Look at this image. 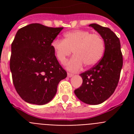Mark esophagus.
Wrapping results in <instances>:
<instances>
[{
  "instance_id": "esophagus-1",
  "label": "esophagus",
  "mask_w": 134,
  "mask_h": 134,
  "mask_svg": "<svg viewBox=\"0 0 134 134\" xmlns=\"http://www.w3.org/2000/svg\"><path fill=\"white\" fill-rule=\"evenodd\" d=\"M74 76V74L69 73V72L67 73V76H68V77H71V76Z\"/></svg>"
}]
</instances>
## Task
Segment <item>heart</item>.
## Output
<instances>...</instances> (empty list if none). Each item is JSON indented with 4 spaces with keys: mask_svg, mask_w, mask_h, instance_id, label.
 Listing matches in <instances>:
<instances>
[{
    "mask_svg": "<svg viewBox=\"0 0 134 134\" xmlns=\"http://www.w3.org/2000/svg\"><path fill=\"white\" fill-rule=\"evenodd\" d=\"M64 37V40L53 41L51 47L56 58L62 64L66 63L73 50L75 55L67 65L70 71H79L83 63L87 67L93 66L103 56L105 44L99 34L86 30H76L66 32Z\"/></svg>",
    "mask_w": 134,
    "mask_h": 134,
    "instance_id": "obj_1",
    "label": "heart"
}]
</instances>
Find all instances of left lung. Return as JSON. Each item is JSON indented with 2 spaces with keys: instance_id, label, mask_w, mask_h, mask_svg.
Masks as SVG:
<instances>
[{
  "instance_id": "1",
  "label": "left lung",
  "mask_w": 134,
  "mask_h": 134,
  "mask_svg": "<svg viewBox=\"0 0 134 134\" xmlns=\"http://www.w3.org/2000/svg\"><path fill=\"white\" fill-rule=\"evenodd\" d=\"M90 26L103 37L105 51L94 67L80 74L83 83L74 93L84 103L97 105L103 103L114 92L120 76L123 58L120 40L110 28L96 24Z\"/></svg>"
}]
</instances>
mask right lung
Returning a JSON list of instances; mask_svg holds the SVG:
<instances>
[{
  "instance_id": "add662e5",
  "label": "right lung",
  "mask_w": 134,
  "mask_h": 134,
  "mask_svg": "<svg viewBox=\"0 0 134 134\" xmlns=\"http://www.w3.org/2000/svg\"><path fill=\"white\" fill-rule=\"evenodd\" d=\"M63 28L31 24L16 32L9 67L14 88L25 102L48 103L56 94L59 82L67 77L51 47Z\"/></svg>"
}]
</instances>
